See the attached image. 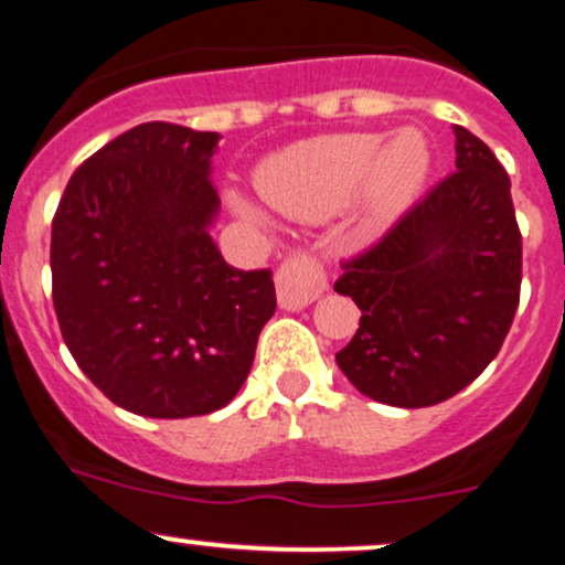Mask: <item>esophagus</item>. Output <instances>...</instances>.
<instances>
[{
  "mask_svg": "<svg viewBox=\"0 0 565 565\" xmlns=\"http://www.w3.org/2000/svg\"><path fill=\"white\" fill-rule=\"evenodd\" d=\"M277 301L282 309L288 311H301L306 306H311L327 288V275L324 267L315 256L298 254L288 256L277 269Z\"/></svg>",
  "mask_w": 565,
  "mask_h": 565,
  "instance_id": "1",
  "label": "esophagus"
}]
</instances>
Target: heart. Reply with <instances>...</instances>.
Returning <instances> with one entry per match:
<instances>
[{"label":"heart","mask_w":565,"mask_h":565,"mask_svg":"<svg viewBox=\"0 0 565 565\" xmlns=\"http://www.w3.org/2000/svg\"><path fill=\"white\" fill-rule=\"evenodd\" d=\"M380 142L377 134H335L296 143L262 164L256 188L275 212L301 222L335 217L359 193V225L380 233L414 204L431 167L419 130ZM238 209L250 214L246 204Z\"/></svg>","instance_id":"1"}]
</instances>
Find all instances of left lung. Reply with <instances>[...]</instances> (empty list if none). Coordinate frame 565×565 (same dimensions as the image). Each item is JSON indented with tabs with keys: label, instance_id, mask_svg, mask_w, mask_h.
<instances>
[{
	"label": "left lung",
	"instance_id": "obj_1",
	"mask_svg": "<svg viewBox=\"0 0 565 565\" xmlns=\"http://www.w3.org/2000/svg\"><path fill=\"white\" fill-rule=\"evenodd\" d=\"M456 170L382 238L343 262L340 296L361 309L335 361L366 398L435 406L498 356L521 294L511 180L490 146L456 125Z\"/></svg>",
	"mask_w": 565,
	"mask_h": 565
}]
</instances>
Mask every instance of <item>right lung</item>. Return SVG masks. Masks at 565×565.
I'll list each match as a JSON object with an SVG mask.
<instances>
[{
	"mask_svg": "<svg viewBox=\"0 0 565 565\" xmlns=\"http://www.w3.org/2000/svg\"><path fill=\"white\" fill-rule=\"evenodd\" d=\"M220 134L143 122L73 172L52 220V298L75 364L117 406L204 416L235 398L275 315L269 269L209 235Z\"/></svg>",
	"mask_w": 565,
	"mask_h": 565,
	"instance_id": "right-lung-1",
	"label": "right lung"
}]
</instances>
